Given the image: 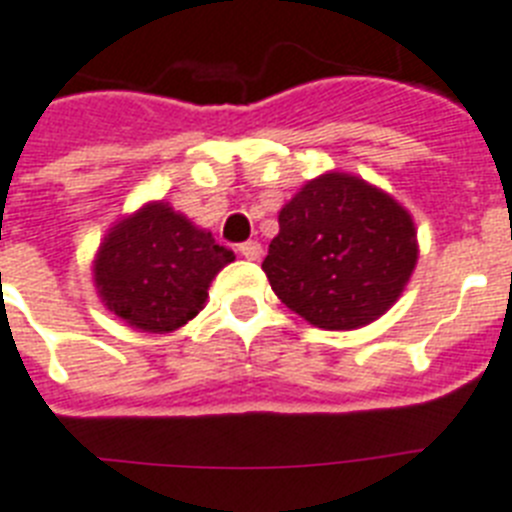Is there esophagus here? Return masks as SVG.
I'll return each instance as SVG.
<instances>
[{"mask_svg":"<svg viewBox=\"0 0 512 512\" xmlns=\"http://www.w3.org/2000/svg\"><path fill=\"white\" fill-rule=\"evenodd\" d=\"M236 252H239L244 260H260V255H263V247H260V242H244L236 247Z\"/></svg>","mask_w":512,"mask_h":512,"instance_id":"1","label":"esophagus"}]
</instances>
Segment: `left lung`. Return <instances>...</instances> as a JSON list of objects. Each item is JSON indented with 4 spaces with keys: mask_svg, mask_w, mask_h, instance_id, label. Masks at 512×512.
Returning <instances> with one entry per match:
<instances>
[{
    "mask_svg": "<svg viewBox=\"0 0 512 512\" xmlns=\"http://www.w3.org/2000/svg\"><path fill=\"white\" fill-rule=\"evenodd\" d=\"M416 257L409 210L359 176L330 171L283 205L263 270L291 312L354 330L393 307Z\"/></svg>",
    "mask_w": 512,
    "mask_h": 512,
    "instance_id": "obj_1",
    "label": "left lung"
}]
</instances>
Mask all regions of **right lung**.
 <instances>
[{
	"instance_id": "right-lung-1",
	"label": "right lung",
	"mask_w": 512,
	"mask_h": 512,
	"mask_svg": "<svg viewBox=\"0 0 512 512\" xmlns=\"http://www.w3.org/2000/svg\"><path fill=\"white\" fill-rule=\"evenodd\" d=\"M234 252L169 203H148L111 226L93 260L101 302L130 328L171 333L203 309Z\"/></svg>"
}]
</instances>
